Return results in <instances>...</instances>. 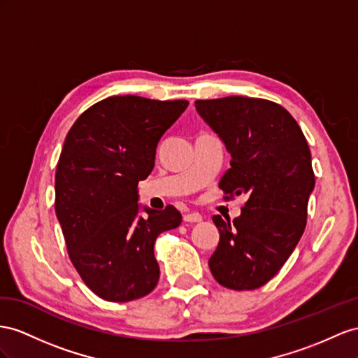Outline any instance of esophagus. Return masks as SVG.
<instances>
[{
	"mask_svg": "<svg viewBox=\"0 0 358 358\" xmlns=\"http://www.w3.org/2000/svg\"><path fill=\"white\" fill-rule=\"evenodd\" d=\"M203 221V216H201L198 212H190L185 215V222H201Z\"/></svg>",
	"mask_w": 358,
	"mask_h": 358,
	"instance_id": "34e87169",
	"label": "esophagus"
}]
</instances>
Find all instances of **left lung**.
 Returning a JSON list of instances; mask_svg holds the SVG:
<instances>
[{"label":"left lung","instance_id":"left-lung-1","mask_svg":"<svg viewBox=\"0 0 358 358\" xmlns=\"http://www.w3.org/2000/svg\"><path fill=\"white\" fill-rule=\"evenodd\" d=\"M195 107L231 154V168L219 181L224 198L248 196L239 217L213 216L219 243L210 271L227 289H259L282 268L306 230L315 187L308 143L293 116L269 99H198Z\"/></svg>","mask_w":358,"mask_h":358}]
</instances>
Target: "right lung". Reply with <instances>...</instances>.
Returning <instances> with one entry per match:
<instances>
[{"label": "right lung", "instance_id": "obj_1", "mask_svg": "<svg viewBox=\"0 0 358 358\" xmlns=\"http://www.w3.org/2000/svg\"><path fill=\"white\" fill-rule=\"evenodd\" d=\"M187 106L186 99L108 96L78 116L63 143L54 207L72 264L106 301L139 299L157 286L154 243L181 224V213L166 206L139 216L137 185L154 168L160 137Z\"/></svg>", "mask_w": 358, "mask_h": 358}]
</instances>
